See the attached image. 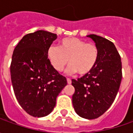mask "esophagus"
<instances>
[{
    "label": "esophagus",
    "instance_id": "34e87169",
    "mask_svg": "<svg viewBox=\"0 0 133 133\" xmlns=\"http://www.w3.org/2000/svg\"><path fill=\"white\" fill-rule=\"evenodd\" d=\"M66 81H67V83H68V84H70L71 83H72V81H71V79L70 78H66Z\"/></svg>",
    "mask_w": 133,
    "mask_h": 133
}]
</instances>
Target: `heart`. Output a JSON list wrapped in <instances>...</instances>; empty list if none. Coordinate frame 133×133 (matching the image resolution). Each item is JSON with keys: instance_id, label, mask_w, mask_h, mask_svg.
Segmentation results:
<instances>
[{"instance_id": "heart-1", "label": "heart", "mask_w": 133, "mask_h": 133, "mask_svg": "<svg viewBox=\"0 0 133 133\" xmlns=\"http://www.w3.org/2000/svg\"><path fill=\"white\" fill-rule=\"evenodd\" d=\"M99 57L98 46L82 39L68 37L59 41V46H51L47 50L50 64L57 72L63 71L69 61L66 73L86 75L97 64Z\"/></svg>"}]
</instances>
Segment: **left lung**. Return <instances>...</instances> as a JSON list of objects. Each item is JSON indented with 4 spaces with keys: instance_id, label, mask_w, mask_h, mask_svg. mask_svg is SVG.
Returning <instances> with one entry per match:
<instances>
[{
    "instance_id": "8db88e82",
    "label": "left lung",
    "mask_w": 133,
    "mask_h": 133,
    "mask_svg": "<svg viewBox=\"0 0 133 133\" xmlns=\"http://www.w3.org/2000/svg\"><path fill=\"white\" fill-rule=\"evenodd\" d=\"M87 37L98 46L99 57L90 72L78 80H72L75 87L72 104L81 118L95 119L103 115L113 103L122 79V65L112 42L93 34Z\"/></svg>"
}]
</instances>
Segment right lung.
Listing matches in <instances>:
<instances>
[{"instance_id":"1","label":"right lung","mask_w":133,"mask_h":133,"mask_svg":"<svg viewBox=\"0 0 133 133\" xmlns=\"http://www.w3.org/2000/svg\"><path fill=\"white\" fill-rule=\"evenodd\" d=\"M56 38V34L38 30L24 35L13 52L10 73L14 92L19 104L33 117L52 112L57 96L67 84L47 58Z\"/></svg>"}]
</instances>
